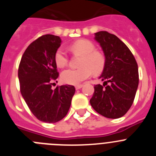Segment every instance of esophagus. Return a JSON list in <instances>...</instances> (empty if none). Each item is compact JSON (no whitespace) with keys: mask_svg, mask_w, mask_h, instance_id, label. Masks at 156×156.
Listing matches in <instances>:
<instances>
[{"mask_svg":"<svg viewBox=\"0 0 156 156\" xmlns=\"http://www.w3.org/2000/svg\"><path fill=\"white\" fill-rule=\"evenodd\" d=\"M83 87V85L82 84H79V85H76V86L75 87L76 90H79V89H80V88Z\"/></svg>","mask_w":156,"mask_h":156,"instance_id":"34e87169","label":"esophagus"}]
</instances>
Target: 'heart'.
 Listing matches in <instances>:
<instances>
[{
    "instance_id": "heart-1",
    "label": "heart",
    "mask_w": 156,
    "mask_h": 156,
    "mask_svg": "<svg viewBox=\"0 0 156 156\" xmlns=\"http://www.w3.org/2000/svg\"><path fill=\"white\" fill-rule=\"evenodd\" d=\"M74 53L82 55L80 68L66 69L61 74V79L66 83L76 85L88 79L92 73L98 74L103 71L105 66V58L102 54L95 51L93 43L88 40H79L70 47ZM55 62L58 67L68 64L69 57L62 48H59L55 55Z\"/></svg>"
}]
</instances>
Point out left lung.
Instances as JSON below:
<instances>
[{
	"mask_svg": "<svg viewBox=\"0 0 156 156\" xmlns=\"http://www.w3.org/2000/svg\"><path fill=\"white\" fill-rule=\"evenodd\" d=\"M105 57V66L99 79L103 85L94 86L90 103L98 113L117 119L127 112L134 100L139 83L137 63L124 43L106 31L96 33Z\"/></svg>",
	"mask_w": 156,
	"mask_h": 156,
	"instance_id": "obj_1",
	"label": "left lung"
}]
</instances>
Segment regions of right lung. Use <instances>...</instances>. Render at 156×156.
Returning <instances> with one entry per match:
<instances>
[{"label":"right lung","instance_id":"1","mask_svg":"<svg viewBox=\"0 0 156 156\" xmlns=\"http://www.w3.org/2000/svg\"><path fill=\"white\" fill-rule=\"evenodd\" d=\"M61 42L51 34L37 38L25 51L18 71L20 91L29 108L39 120L49 123L67 115L76 91L72 85L51 88L59 75L55 55Z\"/></svg>","mask_w":156,"mask_h":156}]
</instances>
